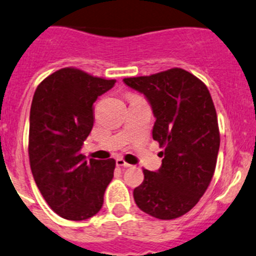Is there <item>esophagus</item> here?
I'll use <instances>...</instances> for the list:
<instances>
[{"instance_id": "1", "label": "esophagus", "mask_w": 256, "mask_h": 256, "mask_svg": "<svg viewBox=\"0 0 256 256\" xmlns=\"http://www.w3.org/2000/svg\"><path fill=\"white\" fill-rule=\"evenodd\" d=\"M116 166L117 167H126V168H128V167H130L132 164H127V162L123 160V158H117V160H116Z\"/></svg>"}]
</instances>
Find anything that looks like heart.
<instances>
[{
    "label": "heart",
    "instance_id": "heart-1",
    "mask_svg": "<svg viewBox=\"0 0 256 256\" xmlns=\"http://www.w3.org/2000/svg\"><path fill=\"white\" fill-rule=\"evenodd\" d=\"M132 96H134V95H132Z\"/></svg>",
    "mask_w": 256,
    "mask_h": 256
}]
</instances>
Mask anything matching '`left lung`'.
Listing matches in <instances>:
<instances>
[{
    "label": "left lung",
    "instance_id": "8db88e82",
    "mask_svg": "<svg viewBox=\"0 0 256 256\" xmlns=\"http://www.w3.org/2000/svg\"><path fill=\"white\" fill-rule=\"evenodd\" d=\"M144 94L156 122L162 164L144 170L133 192L136 204L148 215L173 220L190 211L212 180L220 149V130L212 98L200 79L182 68L123 79Z\"/></svg>",
    "mask_w": 256,
    "mask_h": 256
}]
</instances>
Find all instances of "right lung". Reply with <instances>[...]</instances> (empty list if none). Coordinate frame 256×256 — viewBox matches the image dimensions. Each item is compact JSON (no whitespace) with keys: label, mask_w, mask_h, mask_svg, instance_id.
Instances as JSON below:
<instances>
[{"label":"right lung","mask_w":256,"mask_h":256,"mask_svg":"<svg viewBox=\"0 0 256 256\" xmlns=\"http://www.w3.org/2000/svg\"><path fill=\"white\" fill-rule=\"evenodd\" d=\"M114 83L67 67L44 79L35 90L30 108V168L44 199L63 218L83 221L102 208L116 161H88L80 149L94 126L96 98Z\"/></svg>","instance_id":"1"}]
</instances>
